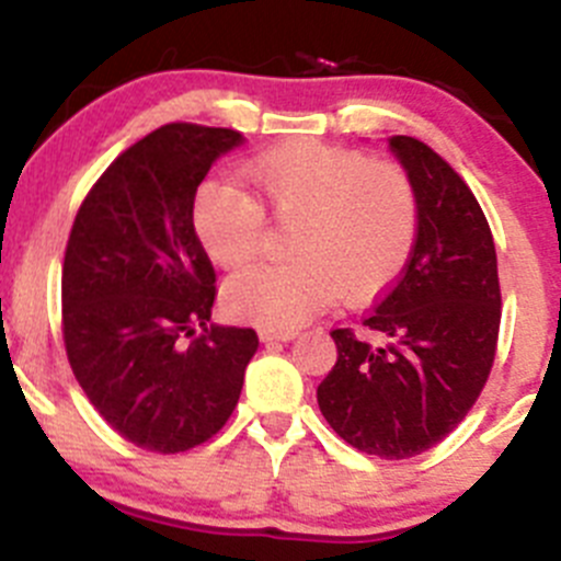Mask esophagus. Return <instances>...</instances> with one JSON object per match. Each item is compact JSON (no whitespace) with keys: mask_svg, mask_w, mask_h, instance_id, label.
Wrapping results in <instances>:
<instances>
[{"mask_svg":"<svg viewBox=\"0 0 561 561\" xmlns=\"http://www.w3.org/2000/svg\"><path fill=\"white\" fill-rule=\"evenodd\" d=\"M296 336L298 331H279V328H263L260 331V342H290Z\"/></svg>","mask_w":561,"mask_h":561,"instance_id":"1","label":"esophagus"}]
</instances>
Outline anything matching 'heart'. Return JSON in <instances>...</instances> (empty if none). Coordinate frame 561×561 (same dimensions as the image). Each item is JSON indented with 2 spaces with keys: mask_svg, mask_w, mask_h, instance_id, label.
<instances>
[{
  "mask_svg": "<svg viewBox=\"0 0 561 561\" xmlns=\"http://www.w3.org/2000/svg\"><path fill=\"white\" fill-rule=\"evenodd\" d=\"M257 201L225 181L197 190L192 222L208 257L239 271L257 257L265 211L296 225L285 265H254L225 285L236 320L290 331L342 298L364 304L401 276L421 233V195L396 162L296 140L244 165Z\"/></svg>",
  "mask_w": 561,
  "mask_h": 561,
  "instance_id": "b5f03b06",
  "label": "heart"
}]
</instances>
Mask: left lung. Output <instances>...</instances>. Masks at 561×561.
Segmentation results:
<instances>
[{"label": "left lung", "instance_id": "8db88e82", "mask_svg": "<svg viewBox=\"0 0 561 561\" xmlns=\"http://www.w3.org/2000/svg\"><path fill=\"white\" fill-rule=\"evenodd\" d=\"M390 151L421 195V233L399 282L353 328L331 331L336 364L317 386L333 432L380 458L434 448L489 380L500 336L496 249L469 186L437 151L407 135Z\"/></svg>", "mask_w": 561, "mask_h": 561}]
</instances>
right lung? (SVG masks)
<instances>
[{
  "mask_svg": "<svg viewBox=\"0 0 561 561\" xmlns=\"http://www.w3.org/2000/svg\"><path fill=\"white\" fill-rule=\"evenodd\" d=\"M241 144L225 127L154 129L100 175L67 241L61 331L72 375L113 432L154 454L211 439L257 353L252 328L211 322L217 274L192 222L201 181Z\"/></svg>",
  "mask_w": 561,
  "mask_h": 561,
  "instance_id": "add662e5",
  "label": "right lung"
}]
</instances>
